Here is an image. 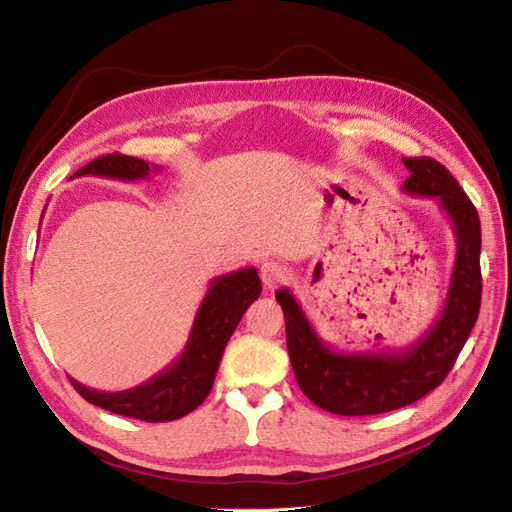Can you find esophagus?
<instances>
[{
	"instance_id": "1",
	"label": "esophagus",
	"mask_w": 512,
	"mask_h": 512,
	"mask_svg": "<svg viewBox=\"0 0 512 512\" xmlns=\"http://www.w3.org/2000/svg\"><path fill=\"white\" fill-rule=\"evenodd\" d=\"M259 276L265 288H276L280 282L286 280V268L280 265L278 261H263L259 268Z\"/></svg>"
}]
</instances>
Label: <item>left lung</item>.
<instances>
[{"label": "left lung", "mask_w": 512, "mask_h": 512, "mask_svg": "<svg viewBox=\"0 0 512 512\" xmlns=\"http://www.w3.org/2000/svg\"><path fill=\"white\" fill-rule=\"evenodd\" d=\"M404 192L435 198L452 221L456 259L448 297L433 326L404 349L339 351L326 345L288 288L276 291L286 322V347L301 391L318 408L341 416L383 414L431 393L452 370L481 305V224L471 198L441 163L402 159Z\"/></svg>", "instance_id": "obj_1"}]
</instances>
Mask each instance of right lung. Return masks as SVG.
I'll use <instances>...</instances> for the list:
<instances>
[{
  "label": "right lung",
  "instance_id": "1",
  "mask_svg": "<svg viewBox=\"0 0 512 512\" xmlns=\"http://www.w3.org/2000/svg\"><path fill=\"white\" fill-rule=\"evenodd\" d=\"M161 171L142 159L125 154H104L87 163L73 177L98 175L108 180L136 182ZM261 295V280L255 268L236 270L209 282L205 299L198 307L188 343L180 358L146 383L125 391H96L71 379L73 387L87 402L129 418L146 422H167L196 410L209 395L215 372L234 328L244 311Z\"/></svg>",
  "mask_w": 512,
  "mask_h": 512
}]
</instances>
